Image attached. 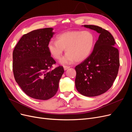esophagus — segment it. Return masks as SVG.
<instances>
[{"label":"esophagus","mask_w":132,"mask_h":132,"mask_svg":"<svg viewBox=\"0 0 132 132\" xmlns=\"http://www.w3.org/2000/svg\"><path fill=\"white\" fill-rule=\"evenodd\" d=\"M69 68H70V67H69V66H64V70H66L68 69H69Z\"/></svg>","instance_id":"34e87169"}]
</instances>
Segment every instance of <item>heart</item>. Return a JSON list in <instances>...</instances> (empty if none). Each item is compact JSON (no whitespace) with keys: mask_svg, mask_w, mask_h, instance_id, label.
<instances>
[{"mask_svg":"<svg viewBox=\"0 0 132 132\" xmlns=\"http://www.w3.org/2000/svg\"><path fill=\"white\" fill-rule=\"evenodd\" d=\"M95 43V36L90 31H69L59 34L57 41L48 43L50 54L55 59L61 58L63 51L67 53L60 61L63 65L81 62L90 54Z\"/></svg>","mask_w":132,"mask_h":132,"instance_id":"heart-1","label":"heart"}]
</instances>
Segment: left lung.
<instances>
[{"instance_id":"obj_1","label":"left lung","mask_w":132,"mask_h":132,"mask_svg":"<svg viewBox=\"0 0 132 132\" xmlns=\"http://www.w3.org/2000/svg\"><path fill=\"white\" fill-rule=\"evenodd\" d=\"M100 34L93 52L76 66L75 87L80 94L87 97L100 95L111 88L119 67V52L113 36L95 25H84Z\"/></svg>"}]
</instances>
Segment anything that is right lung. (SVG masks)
I'll use <instances>...</instances> for the list:
<instances>
[{"mask_svg":"<svg viewBox=\"0 0 132 132\" xmlns=\"http://www.w3.org/2000/svg\"><path fill=\"white\" fill-rule=\"evenodd\" d=\"M48 27L23 35L13 53V70L15 81L29 96L46 100L57 93L64 73L59 66L50 70L55 63L48 49L54 32Z\"/></svg>","mask_w":132,"mask_h":132,"instance_id":"1","label":"right lung"}]
</instances>
